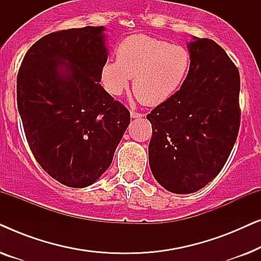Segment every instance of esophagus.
Wrapping results in <instances>:
<instances>
[{"label": "esophagus", "instance_id": "esophagus-1", "mask_svg": "<svg viewBox=\"0 0 261 261\" xmlns=\"http://www.w3.org/2000/svg\"><path fill=\"white\" fill-rule=\"evenodd\" d=\"M130 116L133 117V119H139V117L144 116V114L138 113V112H134V110H132V112H130Z\"/></svg>", "mask_w": 261, "mask_h": 261}]
</instances>
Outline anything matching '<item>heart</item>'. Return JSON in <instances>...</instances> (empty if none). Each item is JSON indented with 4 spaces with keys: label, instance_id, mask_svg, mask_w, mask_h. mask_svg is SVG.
Returning a JSON list of instances; mask_svg holds the SVG:
<instances>
[{
    "label": "heart",
    "instance_id": "1",
    "mask_svg": "<svg viewBox=\"0 0 261 261\" xmlns=\"http://www.w3.org/2000/svg\"><path fill=\"white\" fill-rule=\"evenodd\" d=\"M190 69V55L179 45L130 35L117 47L116 59L102 67V83L112 95H120L134 77L133 91L142 103L158 106L176 94Z\"/></svg>",
    "mask_w": 261,
    "mask_h": 261
}]
</instances>
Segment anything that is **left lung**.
Returning a JSON list of instances; mask_svg holds the SVG:
<instances>
[{
	"instance_id": "1",
	"label": "left lung",
	"mask_w": 261,
	"mask_h": 261,
	"mask_svg": "<svg viewBox=\"0 0 261 261\" xmlns=\"http://www.w3.org/2000/svg\"><path fill=\"white\" fill-rule=\"evenodd\" d=\"M190 69L176 94L147 114L152 124L149 166L173 194L210 183L226 164L240 127V74L212 39L188 45Z\"/></svg>"
}]
</instances>
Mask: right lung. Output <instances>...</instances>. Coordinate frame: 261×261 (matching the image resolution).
<instances>
[{"instance_id": "obj_1", "label": "right lung", "mask_w": 261, "mask_h": 261, "mask_svg": "<svg viewBox=\"0 0 261 261\" xmlns=\"http://www.w3.org/2000/svg\"><path fill=\"white\" fill-rule=\"evenodd\" d=\"M105 27L53 32L32 45L16 78L26 139L45 172L70 188L106 172L130 122L101 82L108 58Z\"/></svg>"}]
</instances>
